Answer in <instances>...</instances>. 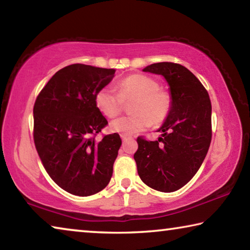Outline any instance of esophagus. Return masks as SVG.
Listing matches in <instances>:
<instances>
[{"label": "esophagus", "mask_w": 250, "mask_h": 250, "mask_svg": "<svg viewBox=\"0 0 250 250\" xmlns=\"http://www.w3.org/2000/svg\"><path fill=\"white\" fill-rule=\"evenodd\" d=\"M120 137L122 139V141H126V140H129V139H131L130 135H126V134H121Z\"/></svg>", "instance_id": "esophagus-1"}]
</instances>
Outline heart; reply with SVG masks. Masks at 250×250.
Wrapping results in <instances>:
<instances>
[{
    "mask_svg": "<svg viewBox=\"0 0 250 250\" xmlns=\"http://www.w3.org/2000/svg\"><path fill=\"white\" fill-rule=\"evenodd\" d=\"M118 90L103 88L96 95V104L108 118L119 115L124 100L135 98L131 111L110 122V130L131 135L146 129L151 124L160 125L167 119L172 107V98L167 91L160 89L158 80L142 74L130 75L118 83Z\"/></svg>",
    "mask_w": 250,
    "mask_h": 250,
    "instance_id": "b5f03b06",
    "label": "heart"
}]
</instances>
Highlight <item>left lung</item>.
I'll list each match as a JSON object with an SVG mask.
<instances>
[{
  "label": "left lung",
  "instance_id": "1",
  "mask_svg": "<svg viewBox=\"0 0 250 250\" xmlns=\"http://www.w3.org/2000/svg\"><path fill=\"white\" fill-rule=\"evenodd\" d=\"M163 76L172 107L160 126L156 141L138 138L134 153L138 174L160 192H174L191 181L201 167L211 140V104L204 86L186 67L156 62L142 69Z\"/></svg>",
  "mask_w": 250,
  "mask_h": 250
}]
</instances>
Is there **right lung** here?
I'll list each match as a JSON object with an SVG mask.
<instances>
[{
	"label": "right lung",
	"instance_id": "1",
	"mask_svg": "<svg viewBox=\"0 0 250 250\" xmlns=\"http://www.w3.org/2000/svg\"><path fill=\"white\" fill-rule=\"evenodd\" d=\"M116 69L74 64L58 70L34 104V142L45 170L73 195L100 192L112 176L121 146L118 133L97 141L108 125L96 95L115 77Z\"/></svg>",
	"mask_w": 250,
	"mask_h": 250
}]
</instances>
